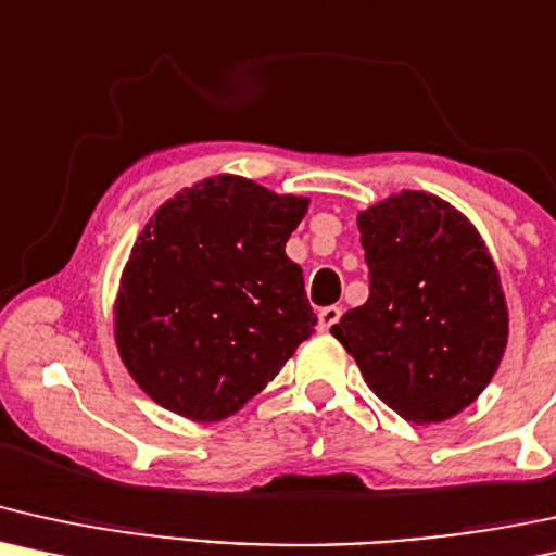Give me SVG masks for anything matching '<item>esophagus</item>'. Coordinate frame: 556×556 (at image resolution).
Segmentation results:
<instances>
[{"label": "esophagus", "mask_w": 556, "mask_h": 556, "mask_svg": "<svg viewBox=\"0 0 556 556\" xmlns=\"http://www.w3.org/2000/svg\"><path fill=\"white\" fill-rule=\"evenodd\" d=\"M338 319H341V309H338V306H325V309L319 312V330L336 328Z\"/></svg>", "instance_id": "obj_1"}]
</instances>
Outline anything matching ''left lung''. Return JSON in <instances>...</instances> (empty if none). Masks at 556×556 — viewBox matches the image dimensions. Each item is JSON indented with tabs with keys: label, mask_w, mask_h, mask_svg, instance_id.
<instances>
[{
	"label": "left lung",
	"mask_w": 556,
	"mask_h": 556,
	"mask_svg": "<svg viewBox=\"0 0 556 556\" xmlns=\"http://www.w3.org/2000/svg\"><path fill=\"white\" fill-rule=\"evenodd\" d=\"M369 299L332 336L395 414L437 424L484 393L507 345L500 273L471 220L406 192L358 213Z\"/></svg>",
	"instance_id": "obj_1"
}]
</instances>
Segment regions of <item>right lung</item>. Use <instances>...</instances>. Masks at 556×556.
<instances>
[{"instance_id": "obj_1", "label": "right lung", "mask_w": 556, "mask_h": 556, "mask_svg": "<svg viewBox=\"0 0 556 556\" xmlns=\"http://www.w3.org/2000/svg\"><path fill=\"white\" fill-rule=\"evenodd\" d=\"M309 200L220 174L174 194L137 237L114 304L132 380L192 421L237 414L315 332L286 241Z\"/></svg>"}]
</instances>
